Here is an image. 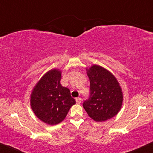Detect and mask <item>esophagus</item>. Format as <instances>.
Segmentation results:
<instances>
[{
    "mask_svg": "<svg viewBox=\"0 0 153 153\" xmlns=\"http://www.w3.org/2000/svg\"><path fill=\"white\" fill-rule=\"evenodd\" d=\"M76 103L77 104H80L81 103H82V99L81 98H76Z\"/></svg>",
    "mask_w": 153,
    "mask_h": 153,
    "instance_id": "esophagus-1",
    "label": "esophagus"
}]
</instances>
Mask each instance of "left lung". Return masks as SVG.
<instances>
[{
    "instance_id": "left-lung-1",
    "label": "left lung",
    "mask_w": 153,
    "mask_h": 153,
    "mask_svg": "<svg viewBox=\"0 0 153 153\" xmlns=\"http://www.w3.org/2000/svg\"><path fill=\"white\" fill-rule=\"evenodd\" d=\"M86 71L90 81V97L83 107L95 121L110 119L122 106L123 97L119 83L110 71L99 65L91 66Z\"/></svg>"
}]
</instances>
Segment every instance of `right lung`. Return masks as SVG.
I'll list each match as a JSON object with an SVG mask.
<instances>
[{"mask_svg":"<svg viewBox=\"0 0 153 153\" xmlns=\"http://www.w3.org/2000/svg\"><path fill=\"white\" fill-rule=\"evenodd\" d=\"M61 74V71L56 69L48 71L37 83L31 94L30 105L34 114L49 125L61 123L76 103L69 88L60 84Z\"/></svg>","mask_w":153,"mask_h":153,"instance_id":"obj_1","label":"right lung"}]
</instances>
